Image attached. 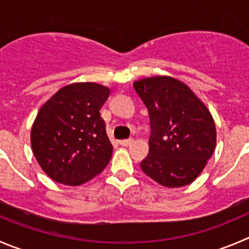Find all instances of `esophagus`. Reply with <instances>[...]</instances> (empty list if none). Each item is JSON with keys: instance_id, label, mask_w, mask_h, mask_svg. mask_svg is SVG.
I'll return each instance as SVG.
<instances>
[{"instance_id": "1", "label": "esophagus", "mask_w": 249, "mask_h": 249, "mask_svg": "<svg viewBox=\"0 0 249 249\" xmlns=\"http://www.w3.org/2000/svg\"><path fill=\"white\" fill-rule=\"evenodd\" d=\"M133 143V138H128V139H123V141H120V144L122 146H128Z\"/></svg>"}]
</instances>
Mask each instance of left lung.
<instances>
[{
	"mask_svg": "<svg viewBox=\"0 0 249 249\" xmlns=\"http://www.w3.org/2000/svg\"><path fill=\"white\" fill-rule=\"evenodd\" d=\"M134 90L148 108L149 154L141 167L165 187L192 183L212 158L216 129L209 110L179 80L153 77L134 82Z\"/></svg>",
	"mask_w": 249,
	"mask_h": 249,
	"instance_id": "obj_1",
	"label": "left lung"
}]
</instances>
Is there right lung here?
Listing matches in <instances>:
<instances>
[{
    "label": "right lung",
    "instance_id": "add662e5",
    "mask_svg": "<svg viewBox=\"0 0 249 249\" xmlns=\"http://www.w3.org/2000/svg\"><path fill=\"white\" fill-rule=\"evenodd\" d=\"M110 89L96 83L63 87L42 105L32 128V146L53 181L79 186L100 174L112 156L101 106Z\"/></svg>",
    "mask_w": 249,
    "mask_h": 249
}]
</instances>
